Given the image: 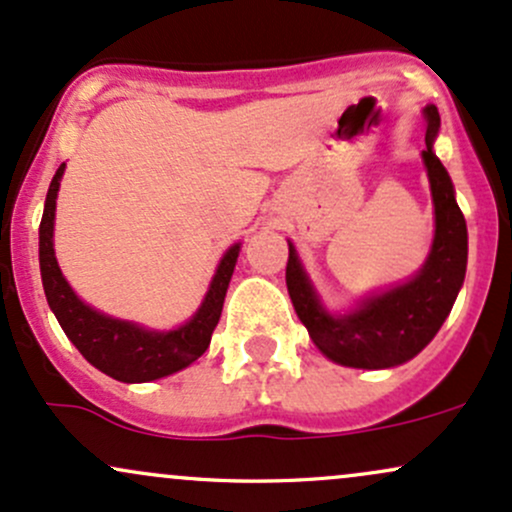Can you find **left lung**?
<instances>
[{
	"mask_svg": "<svg viewBox=\"0 0 512 512\" xmlns=\"http://www.w3.org/2000/svg\"><path fill=\"white\" fill-rule=\"evenodd\" d=\"M426 118V164L435 208V234L426 263L404 283L372 292L343 314H333L321 302L317 287L304 271L292 241L285 283L297 317L321 353L343 367L384 370L416 358L440 331L452 312L464 273H467V222L455 200L450 174L435 157L433 145L440 130V113L433 103L423 108Z\"/></svg>",
	"mask_w": 512,
	"mask_h": 512,
	"instance_id": "obj_1",
	"label": "left lung"
}]
</instances>
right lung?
Returning a JSON list of instances; mask_svg holds the SVG:
<instances>
[{
    "mask_svg": "<svg viewBox=\"0 0 512 512\" xmlns=\"http://www.w3.org/2000/svg\"><path fill=\"white\" fill-rule=\"evenodd\" d=\"M62 174H65V164H60L53 181H50L43 220H40L38 229L40 278H43L45 297H48L50 309L60 321L62 331L96 370L106 372L108 377L118 382H152L195 363L208 350L212 331L220 321L222 304H225L241 244H232L220 258L203 302L186 324L169 331H154L135 324V321L108 317V314L79 300L77 292L72 290L60 266H57L53 234L55 200Z\"/></svg>",
    "mask_w": 512,
    "mask_h": 512,
    "instance_id": "right-lung-1",
    "label": "right lung"
}]
</instances>
